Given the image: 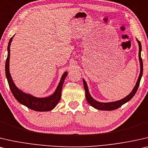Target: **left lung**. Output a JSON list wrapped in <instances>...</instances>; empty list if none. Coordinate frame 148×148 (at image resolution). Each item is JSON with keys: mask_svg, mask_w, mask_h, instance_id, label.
<instances>
[{"mask_svg": "<svg viewBox=\"0 0 148 148\" xmlns=\"http://www.w3.org/2000/svg\"><path fill=\"white\" fill-rule=\"evenodd\" d=\"M136 40L138 43L139 45V64H140V73H139L138 79H137V82L136 84V86H134V89H133L132 92L129 94L127 97H125L123 99L119 100V101H116L114 102H109V103H102V102H99L96 101L95 99L91 97V95L89 93V90L88 88V86H87L86 82L83 78V84H84V87L85 90V93H86V99L88 103L94 107L95 109L98 110H101V111H113V110H115L120 107H121L125 103H127L130 101L131 99L134 97V96L136 94L137 89H138L139 83H140V80L143 74V62L142 59L141 57V44L138 39H136Z\"/></svg>", "mask_w": 148, "mask_h": 148, "instance_id": "1", "label": "left lung"}]
</instances>
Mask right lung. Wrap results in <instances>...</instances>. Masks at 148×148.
Returning <instances> with one entry per match:
<instances>
[{"label": "right lung", "mask_w": 148, "mask_h": 148, "mask_svg": "<svg viewBox=\"0 0 148 148\" xmlns=\"http://www.w3.org/2000/svg\"><path fill=\"white\" fill-rule=\"evenodd\" d=\"M14 36V35H13V37ZM13 37H12L10 39L9 44H8V55L5 63L6 77H7L8 83H9L10 89H11L12 95H13L14 98H15L18 103L22 104L23 105L25 106L29 109L33 110V111L39 112L51 111V110H53L56 107V106L58 105V103L60 101V99H61L62 86H63L65 78L67 76L68 72L66 71L62 74V78L60 79V81L56 90L54 91L52 95L49 96V97L43 98L36 97L30 94L24 92L23 91L18 89L16 86V85L14 84L9 71L10 46H11V43L12 41Z\"/></svg>", "instance_id": "add662e5"}]
</instances>
